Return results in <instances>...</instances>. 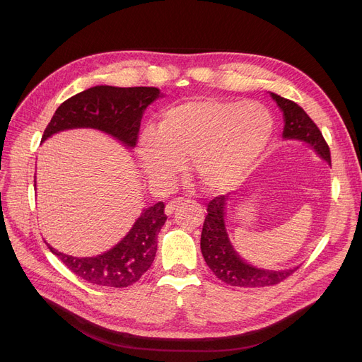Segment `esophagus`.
Returning a JSON list of instances; mask_svg holds the SVG:
<instances>
[{"instance_id": "34e87169", "label": "esophagus", "mask_w": 362, "mask_h": 362, "mask_svg": "<svg viewBox=\"0 0 362 362\" xmlns=\"http://www.w3.org/2000/svg\"><path fill=\"white\" fill-rule=\"evenodd\" d=\"M183 202H186V199H185V198H175L173 201H170V202L167 204V206H165V214H167V216H171V214H173L176 208H177L179 205H182Z\"/></svg>"}]
</instances>
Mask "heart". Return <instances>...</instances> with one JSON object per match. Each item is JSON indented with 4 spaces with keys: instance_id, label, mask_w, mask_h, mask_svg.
Segmentation results:
<instances>
[{
    "instance_id": "b5f03b06",
    "label": "heart",
    "mask_w": 362,
    "mask_h": 362,
    "mask_svg": "<svg viewBox=\"0 0 362 362\" xmlns=\"http://www.w3.org/2000/svg\"><path fill=\"white\" fill-rule=\"evenodd\" d=\"M273 132V116L261 104L204 98L171 107L160 126L145 127L136 156L154 183L173 180L191 157L205 187L227 191L252 173Z\"/></svg>"
}]
</instances>
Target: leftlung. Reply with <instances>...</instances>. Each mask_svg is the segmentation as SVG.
<instances>
[{"instance_id": "left-lung-1", "label": "left lung", "mask_w": 362, "mask_h": 362, "mask_svg": "<svg viewBox=\"0 0 362 362\" xmlns=\"http://www.w3.org/2000/svg\"><path fill=\"white\" fill-rule=\"evenodd\" d=\"M270 95L283 111V138L307 142L322 160L332 163L330 148L326 139L322 138V133L308 114L303 111V108L291 100L280 97L277 93L272 92ZM227 199H229L227 195H220L210 201L206 208L208 214L202 226L201 251L211 272L221 281L239 288L274 286V284L283 281L292 273H295L298 267L280 272L255 269L238 255L229 240V236H227L224 226V210Z\"/></svg>"}]
</instances>
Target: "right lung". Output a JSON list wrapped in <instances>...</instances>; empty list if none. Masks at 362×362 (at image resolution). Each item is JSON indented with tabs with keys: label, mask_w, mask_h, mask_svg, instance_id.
Instances as JSON below:
<instances>
[{
	"label": "right lung",
	"mask_w": 362,
	"mask_h": 362,
	"mask_svg": "<svg viewBox=\"0 0 362 362\" xmlns=\"http://www.w3.org/2000/svg\"><path fill=\"white\" fill-rule=\"evenodd\" d=\"M158 97V88L107 85L89 88L57 108L44 130L42 142L57 132L90 127L108 133L127 148H133L138 144L142 114ZM165 220L163 202L146 208L114 248L97 257H71L47 245L71 273L85 281L97 286L127 288L151 267L157 252V236Z\"/></svg>",
	"instance_id": "right-lung-1"
}]
</instances>
